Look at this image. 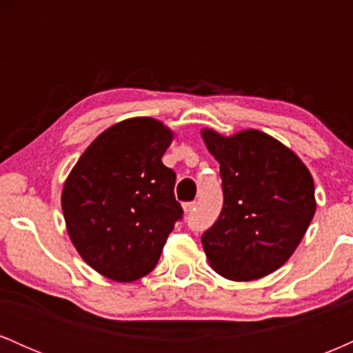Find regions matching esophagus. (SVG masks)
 <instances>
[{
    "mask_svg": "<svg viewBox=\"0 0 353 353\" xmlns=\"http://www.w3.org/2000/svg\"><path fill=\"white\" fill-rule=\"evenodd\" d=\"M182 208H184V212L185 214H190L194 209H196V202H185V204L182 205Z\"/></svg>",
    "mask_w": 353,
    "mask_h": 353,
    "instance_id": "1",
    "label": "esophagus"
}]
</instances>
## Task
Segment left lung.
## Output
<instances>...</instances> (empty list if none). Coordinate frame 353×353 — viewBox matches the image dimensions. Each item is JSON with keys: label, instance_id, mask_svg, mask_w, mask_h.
<instances>
[{"label": "left lung", "instance_id": "8db88e82", "mask_svg": "<svg viewBox=\"0 0 353 353\" xmlns=\"http://www.w3.org/2000/svg\"><path fill=\"white\" fill-rule=\"evenodd\" d=\"M221 164L222 210L201 241L212 269L230 281L274 272L297 249L315 214L309 169L274 137L255 129L224 137L204 129Z\"/></svg>", "mask_w": 353, "mask_h": 353}]
</instances>
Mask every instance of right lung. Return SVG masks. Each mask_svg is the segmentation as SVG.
Listing matches in <instances>:
<instances>
[{"label": "right lung", "instance_id": "add662e5", "mask_svg": "<svg viewBox=\"0 0 353 353\" xmlns=\"http://www.w3.org/2000/svg\"><path fill=\"white\" fill-rule=\"evenodd\" d=\"M172 132L151 117L96 137L66 179L61 205L81 257L99 274L132 282L156 267L181 204L176 172L161 161Z\"/></svg>", "mask_w": 353, "mask_h": 353}]
</instances>
